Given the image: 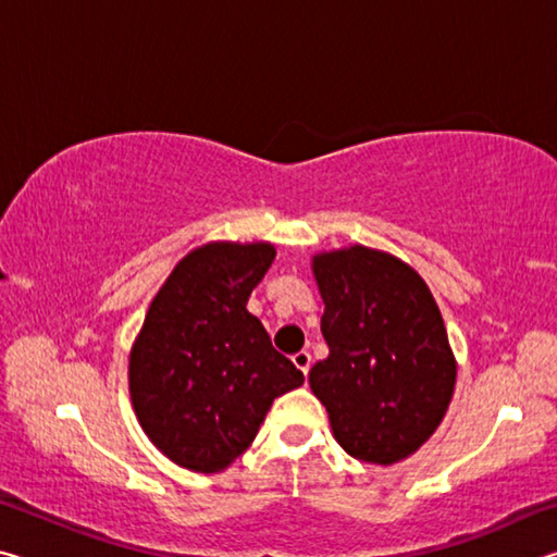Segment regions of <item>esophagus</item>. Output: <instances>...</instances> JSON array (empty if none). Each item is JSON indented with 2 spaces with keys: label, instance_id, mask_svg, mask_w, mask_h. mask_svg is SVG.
Returning <instances> with one entry per match:
<instances>
[{
  "label": "esophagus",
  "instance_id": "esophagus-1",
  "mask_svg": "<svg viewBox=\"0 0 557 557\" xmlns=\"http://www.w3.org/2000/svg\"><path fill=\"white\" fill-rule=\"evenodd\" d=\"M292 363H295L297 369L307 375L309 369H312V356H309V351H297L295 356H292Z\"/></svg>",
  "mask_w": 557,
  "mask_h": 557
}]
</instances>
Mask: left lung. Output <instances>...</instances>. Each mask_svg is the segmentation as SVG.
Returning <instances> with one entry per match:
<instances>
[{
  "label": "left lung",
  "mask_w": 557,
  "mask_h": 557,
  "mask_svg": "<svg viewBox=\"0 0 557 557\" xmlns=\"http://www.w3.org/2000/svg\"><path fill=\"white\" fill-rule=\"evenodd\" d=\"M329 356L309 388L354 459L388 467L440 428L457 383L440 307L418 272L391 252L348 245L312 258Z\"/></svg>",
  "instance_id": "left-lung-1"
}]
</instances>
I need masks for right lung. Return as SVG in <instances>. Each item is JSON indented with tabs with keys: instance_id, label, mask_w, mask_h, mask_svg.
Wrapping results in <instances>:
<instances>
[{
	"instance_id": "1",
	"label": "right lung",
	"mask_w": 557,
	"mask_h": 557,
	"mask_svg": "<svg viewBox=\"0 0 557 557\" xmlns=\"http://www.w3.org/2000/svg\"><path fill=\"white\" fill-rule=\"evenodd\" d=\"M275 245L213 240L176 262L129 351V398L149 442L174 465L219 474L238 459L280 395L305 375L252 317L250 292Z\"/></svg>"
}]
</instances>
